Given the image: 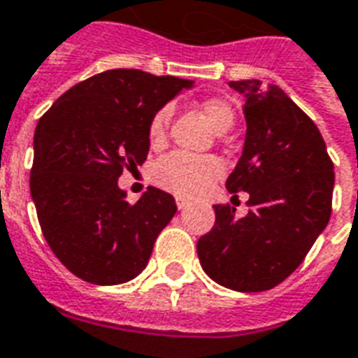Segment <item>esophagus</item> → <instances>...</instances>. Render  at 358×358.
I'll return each instance as SVG.
<instances>
[{"label": "esophagus", "mask_w": 358, "mask_h": 358, "mask_svg": "<svg viewBox=\"0 0 358 358\" xmlns=\"http://www.w3.org/2000/svg\"><path fill=\"white\" fill-rule=\"evenodd\" d=\"M186 205H187V199H184V197H176V207H178L180 210L182 209H186Z\"/></svg>", "instance_id": "34e87169"}]
</instances>
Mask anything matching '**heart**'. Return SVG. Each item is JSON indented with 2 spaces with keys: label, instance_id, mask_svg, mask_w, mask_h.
I'll return each mask as SVG.
<instances>
[{
  "label": "heart",
  "instance_id": "obj_1",
  "mask_svg": "<svg viewBox=\"0 0 358 358\" xmlns=\"http://www.w3.org/2000/svg\"><path fill=\"white\" fill-rule=\"evenodd\" d=\"M201 110L209 124L217 132H226L234 124V109L222 99L203 101ZM171 122V109L163 107L149 120L148 140L151 148H163L166 141V130ZM224 164L213 155H194L186 151H176L157 161L151 178L157 186L163 187L180 197H199L209 189L217 180L222 178Z\"/></svg>",
  "mask_w": 358,
  "mask_h": 358
}]
</instances>
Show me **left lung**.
Listing matches in <instances>:
<instances>
[{"label":"left lung","mask_w":358,"mask_h":358,"mask_svg":"<svg viewBox=\"0 0 358 358\" xmlns=\"http://www.w3.org/2000/svg\"><path fill=\"white\" fill-rule=\"evenodd\" d=\"M245 97L243 153L226 180L248 192L243 218L215 205V226L197 241L207 276L236 292H266L297 268L331 215L334 163L316 124L274 84L230 82ZM238 197V195H234Z\"/></svg>","instance_id":"left-lung-1"}]
</instances>
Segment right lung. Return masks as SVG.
I'll use <instances>...</instances> for the list:
<instances>
[{
	"instance_id": "right-lung-1",
	"label": "right lung",
	"mask_w": 358,
	"mask_h": 358,
	"mask_svg": "<svg viewBox=\"0 0 358 358\" xmlns=\"http://www.w3.org/2000/svg\"><path fill=\"white\" fill-rule=\"evenodd\" d=\"M192 86L138 69L105 71L65 92L38 120L30 194L43 238L74 276L115 285L148 266L176 203L149 186L132 205L118 176L148 159L149 120Z\"/></svg>"
}]
</instances>
